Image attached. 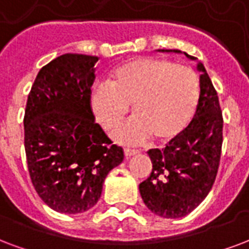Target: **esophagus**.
Instances as JSON below:
<instances>
[{
  "label": "esophagus",
  "instance_id": "esophagus-1",
  "mask_svg": "<svg viewBox=\"0 0 249 249\" xmlns=\"http://www.w3.org/2000/svg\"><path fill=\"white\" fill-rule=\"evenodd\" d=\"M136 153H138V151H136V149L124 148V156H126V158H130V156H134V155H136Z\"/></svg>",
  "mask_w": 249,
  "mask_h": 249
}]
</instances>
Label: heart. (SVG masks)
Masks as SVG:
<instances>
[{
    "label": "heart",
    "mask_w": 249,
    "mask_h": 249,
    "mask_svg": "<svg viewBox=\"0 0 249 249\" xmlns=\"http://www.w3.org/2000/svg\"><path fill=\"white\" fill-rule=\"evenodd\" d=\"M109 82H98L89 105L105 130L117 126L132 105V115L111 135L134 144L152 135L159 142L178 136L192 122L199 102V80L193 69L160 57H138L118 65Z\"/></svg>",
    "instance_id": "heart-1"
}]
</instances>
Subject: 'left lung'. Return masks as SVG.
Segmentation results:
<instances>
[{
	"instance_id": "left-lung-1",
	"label": "left lung",
	"mask_w": 249,
	"mask_h": 249,
	"mask_svg": "<svg viewBox=\"0 0 249 249\" xmlns=\"http://www.w3.org/2000/svg\"><path fill=\"white\" fill-rule=\"evenodd\" d=\"M184 53L178 50H158ZM199 72V102L192 122L164 149H149L152 172L139 185L143 202L162 218H182L199 206L215 181L223 142V118L219 100L206 69L197 63Z\"/></svg>"
}]
</instances>
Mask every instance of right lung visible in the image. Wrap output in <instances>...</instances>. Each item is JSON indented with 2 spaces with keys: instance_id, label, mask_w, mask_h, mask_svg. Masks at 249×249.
Returning <instances> with one entry per match:
<instances>
[{
  "instance_id": "1",
  "label": "right lung",
  "mask_w": 249,
  "mask_h": 249,
  "mask_svg": "<svg viewBox=\"0 0 249 249\" xmlns=\"http://www.w3.org/2000/svg\"><path fill=\"white\" fill-rule=\"evenodd\" d=\"M97 56L64 53L39 71L26 105L30 177L52 210L78 214L94 206L123 148L96 123L89 105Z\"/></svg>"
}]
</instances>
